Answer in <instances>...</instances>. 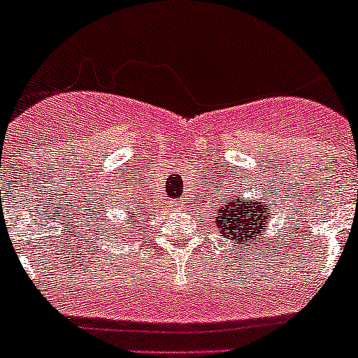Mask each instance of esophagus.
Returning <instances> with one entry per match:
<instances>
[{
	"instance_id": "1",
	"label": "esophagus",
	"mask_w": 358,
	"mask_h": 358,
	"mask_svg": "<svg viewBox=\"0 0 358 358\" xmlns=\"http://www.w3.org/2000/svg\"><path fill=\"white\" fill-rule=\"evenodd\" d=\"M176 204H177V206H181L182 202H181V201H177V202H176Z\"/></svg>"
}]
</instances>
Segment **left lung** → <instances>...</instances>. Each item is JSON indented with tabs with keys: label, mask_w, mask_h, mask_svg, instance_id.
<instances>
[{
	"label": "left lung",
	"mask_w": 358,
	"mask_h": 358,
	"mask_svg": "<svg viewBox=\"0 0 358 358\" xmlns=\"http://www.w3.org/2000/svg\"><path fill=\"white\" fill-rule=\"evenodd\" d=\"M267 208L264 204L243 201L242 197H229L224 206L215 211V224L220 229V235L229 236L233 242H245L258 236L262 229L267 227Z\"/></svg>",
	"instance_id": "8db88e82"
}]
</instances>
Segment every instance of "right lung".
<instances>
[{"mask_svg":"<svg viewBox=\"0 0 358 358\" xmlns=\"http://www.w3.org/2000/svg\"><path fill=\"white\" fill-rule=\"evenodd\" d=\"M134 213H136V211H134ZM136 215H138V213H136ZM140 215H141V213H140Z\"/></svg>","mask_w":358,"mask_h":358,"instance_id":"right-lung-1","label":"right lung"}]
</instances>
